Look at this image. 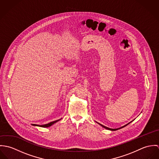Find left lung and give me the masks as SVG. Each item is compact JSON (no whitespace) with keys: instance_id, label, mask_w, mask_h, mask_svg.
<instances>
[{"instance_id":"8db88e82","label":"left lung","mask_w":159,"mask_h":159,"mask_svg":"<svg viewBox=\"0 0 159 159\" xmlns=\"http://www.w3.org/2000/svg\"><path fill=\"white\" fill-rule=\"evenodd\" d=\"M133 120H132V121H133ZM132 121H131L130 122H132ZM130 122H129V123H128L127 124H126V125H124V126H122V127H120V128H118V129H110V128H108V127H105V126L102 125L101 124H100V123H98V122H97V123H98L99 125H100L102 127H103V128H105V129H107V130H112V131H115V130H118V129H122V128H123V127L127 126V125L128 124H129Z\"/></svg>"}]
</instances>
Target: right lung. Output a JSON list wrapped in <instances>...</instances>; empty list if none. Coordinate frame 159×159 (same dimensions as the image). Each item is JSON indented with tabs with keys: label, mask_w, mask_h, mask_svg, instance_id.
Segmentation results:
<instances>
[{
	"label": "right lung",
	"mask_w": 159,
	"mask_h": 159,
	"mask_svg": "<svg viewBox=\"0 0 159 159\" xmlns=\"http://www.w3.org/2000/svg\"><path fill=\"white\" fill-rule=\"evenodd\" d=\"M61 119H62V118H61ZM61 119H58V120H55V121L51 122H49V123H48V124H45V125H37V124H32V125H34V126H39V127H49L51 126L52 124H55L56 122H58L59 120H60Z\"/></svg>",
	"instance_id": "1"
}]
</instances>
